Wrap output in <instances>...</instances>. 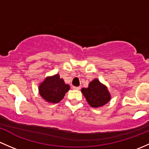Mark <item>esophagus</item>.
Here are the masks:
<instances>
[{
    "mask_svg": "<svg viewBox=\"0 0 149 149\" xmlns=\"http://www.w3.org/2000/svg\"><path fill=\"white\" fill-rule=\"evenodd\" d=\"M72 88L74 89V90H79V89H80V87H73Z\"/></svg>",
    "mask_w": 149,
    "mask_h": 149,
    "instance_id": "esophagus-1",
    "label": "esophagus"
}]
</instances>
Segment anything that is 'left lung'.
<instances>
[{
  "instance_id": "1",
  "label": "left lung",
  "mask_w": 149,
  "mask_h": 149,
  "mask_svg": "<svg viewBox=\"0 0 149 149\" xmlns=\"http://www.w3.org/2000/svg\"><path fill=\"white\" fill-rule=\"evenodd\" d=\"M81 92L86 98L89 105L93 108H99L107 104L111 99L110 93L105 85L97 79L90 82L88 87L82 88Z\"/></svg>"
}]
</instances>
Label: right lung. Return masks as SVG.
<instances>
[{"instance_id": "add662e5", "label": "right lung", "mask_w": 149, "mask_h": 149, "mask_svg": "<svg viewBox=\"0 0 149 149\" xmlns=\"http://www.w3.org/2000/svg\"><path fill=\"white\" fill-rule=\"evenodd\" d=\"M70 88V85L64 83V79L56 74L46 77L39 86V92L47 102L57 103L63 99Z\"/></svg>"}]
</instances>
